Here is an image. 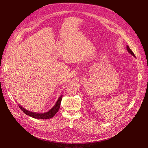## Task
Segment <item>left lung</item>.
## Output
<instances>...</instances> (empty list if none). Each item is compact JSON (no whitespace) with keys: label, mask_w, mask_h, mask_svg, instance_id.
<instances>
[{"label":"left lung","mask_w":148,"mask_h":148,"mask_svg":"<svg viewBox=\"0 0 148 148\" xmlns=\"http://www.w3.org/2000/svg\"><path fill=\"white\" fill-rule=\"evenodd\" d=\"M126 48H127V51H128V52L129 53H130L132 56H133L134 58H136V56L134 55V53L132 51V50L130 49V47H129V46L127 45V47H126Z\"/></svg>","instance_id":"8db88e82"}]
</instances>
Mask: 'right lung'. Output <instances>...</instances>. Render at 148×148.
<instances>
[{"mask_svg": "<svg viewBox=\"0 0 148 148\" xmlns=\"http://www.w3.org/2000/svg\"><path fill=\"white\" fill-rule=\"evenodd\" d=\"M62 95H61L59 97L56 104H54V106L51 108V109L48 112H44V113L32 112L26 110V108L21 107V106L19 104H18V106H19V108L23 112H24L26 114L30 116V117L35 118V119H50L53 118V116L55 115L56 113L59 111L60 105L61 103V101H62Z\"/></svg>", "mask_w": 148, "mask_h": 148, "instance_id": "1", "label": "right lung"}]
</instances>
